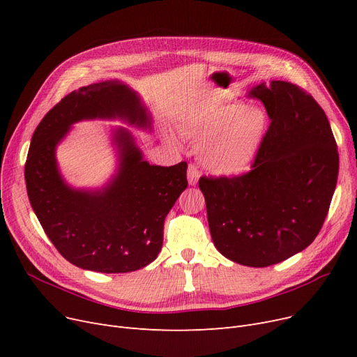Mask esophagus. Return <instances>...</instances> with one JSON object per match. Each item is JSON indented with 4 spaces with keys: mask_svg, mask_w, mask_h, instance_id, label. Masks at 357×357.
<instances>
[{
    "mask_svg": "<svg viewBox=\"0 0 357 357\" xmlns=\"http://www.w3.org/2000/svg\"><path fill=\"white\" fill-rule=\"evenodd\" d=\"M186 176H188V183L190 185H197L198 179H199V172L198 169L194 166V165H190L188 166V171H186Z\"/></svg>",
    "mask_w": 357,
    "mask_h": 357,
    "instance_id": "1",
    "label": "esophagus"
}]
</instances>
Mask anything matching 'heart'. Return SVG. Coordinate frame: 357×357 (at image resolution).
<instances>
[{"mask_svg":"<svg viewBox=\"0 0 357 357\" xmlns=\"http://www.w3.org/2000/svg\"><path fill=\"white\" fill-rule=\"evenodd\" d=\"M271 128L268 111L260 105L222 104L194 112L179 124L183 137L198 144L201 163L215 176L234 178L255 163Z\"/></svg>","mask_w":357,"mask_h":357,"instance_id":"b5f03b06","label":"heart"}]
</instances>
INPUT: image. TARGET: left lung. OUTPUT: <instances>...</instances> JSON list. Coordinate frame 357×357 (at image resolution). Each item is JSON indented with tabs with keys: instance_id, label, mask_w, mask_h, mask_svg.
I'll return each instance as SVG.
<instances>
[{
	"instance_id": "left-lung-1",
	"label": "left lung",
	"mask_w": 357,
	"mask_h": 357,
	"mask_svg": "<svg viewBox=\"0 0 357 357\" xmlns=\"http://www.w3.org/2000/svg\"><path fill=\"white\" fill-rule=\"evenodd\" d=\"M271 128L253 169L234 178H201L217 250L236 264L265 268L308 248L327 217L339 153L326 112L285 81L253 86Z\"/></svg>"
}]
</instances>
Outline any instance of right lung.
Wrapping results in <instances>:
<instances>
[{
	"label": "right lung",
	"mask_w": 357,
	"mask_h": 357,
	"mask_svg": "<svg viewBox=\"0 0 357 357\" xmlns=\"http://www.w3.org/2000/svg\"><path fill=\"white\" fill-rule=\"evenodd\" d=\"M85 120H121L149 131L153 124L139 93L119 79L68 93L31 137L24 166L31 208L72 265L101 273L142 269L158 257L165 217L188 186L186 163L150 165L133 135L117 127L111 130L116 174L101 188H73L59 171L56 149L75 123Z\"/></svg>",
	"instance_id": "add662e5"
}]
</instances>
